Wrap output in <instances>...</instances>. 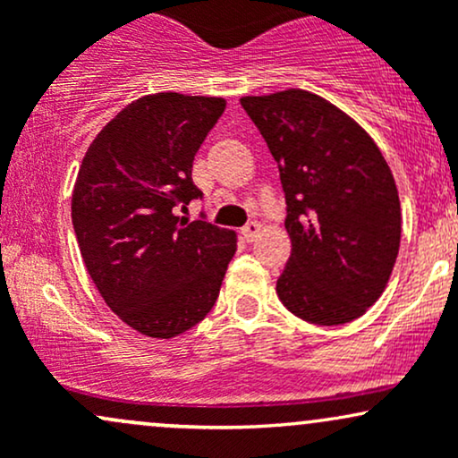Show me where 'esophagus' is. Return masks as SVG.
<instances>
[{"label": "esophagus", "mask_w": 458, "mask_h": 458, "mask_svg": "<svg viewBox=\"0 0 458 458\" xmlns=\"http://www.w3.org/2000/svg\"><path fill=\"white\" fill-rule=\"evenodd\" d=\"M260 224L259 222H250L243 228V239L247 241V243H251V241H256V236L260 234Z\"/></svg>", "instance_id": "esophagus-1"}]
</instances>
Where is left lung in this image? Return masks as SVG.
<instances>
[{"mask_svg":"<svg viewBox=\"0 0 458 458\" xmlns=\"http://www.w3.org/2000/svg\"><path fill=\"white\" fill-rule=\"evenodd\" d=\"M280 165L291 259L277 297L299 318L344 325L386 291L401 247V199L386 157L360 124L318 94L243 97Z\"/></svg>","mask_w":458,"mask_h":458,"instance_id":"1","label":"left lung"}]
</instances>
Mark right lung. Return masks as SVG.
Masks as SVG:
<instances>
[{"label": "right lung", "mask_w": 458, "mask_h": 458, "mask_svg": "<svg viewBox=\"0 0 458 458\" xmlns=\"http://www.w3.org/2000/svg\"><path fill=\"white\" fill-rule=\"evenodd\" d=\"M225 101L157 92L135 98L92 140L71 215L94 286L129 327L170 340L199 323L236 251L234 230L187 224L193 157Z\"/></svg>", "instance_id": "obj_1"}]
</instances>
